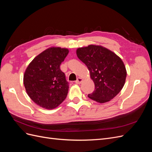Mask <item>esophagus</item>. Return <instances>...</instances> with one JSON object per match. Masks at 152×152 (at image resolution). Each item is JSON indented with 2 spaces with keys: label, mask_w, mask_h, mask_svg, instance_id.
<instances>
[{
  "label": "esophagus",
  "mask_w": 152,
  "mask_h": 152,
  "mask_svg": "<svg viewBox=\"0 0 152 152\" xmlns=\"http://www.w3.org/2000/svg\"><path fill=\"white\" fill-rule=\"evenodd\" d=\"M82 81H83V79H82L81 77H79V78H77V80L75 81V83L77 84H80L82 83Z\"/></svg>",
  "instance_id": "34e87169"
}]
</instances>
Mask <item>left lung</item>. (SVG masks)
<instances>
[{
	"instance_id": "1",
	"label": "left lung",
	"mask_w": 152,
	"mask_h": 152,
	"mask_svg": "<svg viewBox=\"0 0 152 152\" xmlns=\"http://www.w3.org/2000/svg\"><path fill=\"white\" fill-rule=\"evenodd\" d=\"M77 56L88 68L95 90L88 97L99 103L112 99L125 84L127 72L121 58L102 45L78 48Z\"/></svg>"
}]
</instances>
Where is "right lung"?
I'll use <instances>...</instances> for the list:
<instances>
[{"label":"right lung","mask_w":152,"mask_h":152,"mask_svg":"<svg viewBox=\"0 0 152 152\" xmlns=\"http://www.w3.org/2000/svg\"><path fill=\"white\" fill-rule=\"evenodd\" d=\"M68 53L66 48H49L37 56L26 68L23 75L26 91L40 107L54 109L66 98L69 85L60 65Z\"/></svg>","instance_id":"1"}]
</instances>
